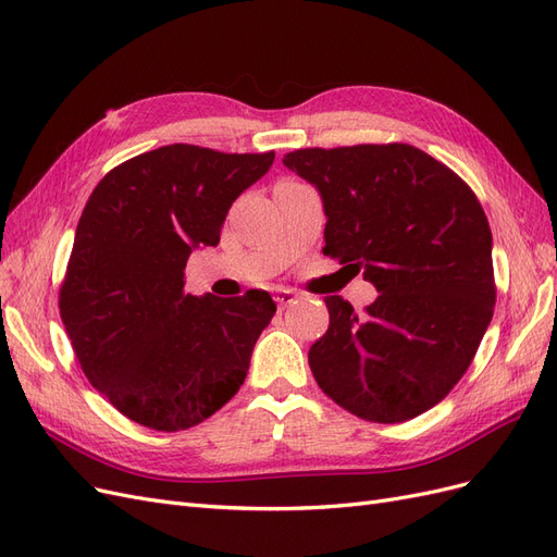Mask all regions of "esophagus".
<instances>
[{
	"instance_id": "1",
	"label": "esophagus",
	"mask_w": 557,
	"mask_h": 557,
	"mask_svg": "<svg viewBox=\"0 0 557 557\" xmlns=\"http://www.w3.org/2000/svg\"><path fill=\"white\" fill-rule=\"evenodd\" d=\"M274 299H276V307H278V309H285V307L297 305L299 295H297L295 290H290V288H278V290L274 293Z\"/></svg>"
}]
</instances>
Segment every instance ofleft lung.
I'll return each mask as SVG.
<instances>
[{
	"instance_id": "left-lung-1",
	"label": "left lung",
	"mask_w": 557,
	"mask_h": 557,
	"mask_svg": "<svg viewBox=\"0 0 557 557\" xmlns=\"http://www.w3.org/2000/svg\"><path fill=\"white\" fill-rule=\"evenodd\" d=\"M283 164L323 197L325 256L381 293L364 313L325 297L330 327L309 350L320 391L372 423L425 413L462 379L495 311L481 201L409 144L299 148Z\"/></svg>"
}]
</instances>
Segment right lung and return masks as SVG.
I'll return each mask as SVG.
<instances>
[{"instance_id": "1", "label": "right lung", "mask_w": 557, "mask_h": 557, "mask_svg": "<svg viewBox=\"0 0 557 557\" xmlns=\"http://www.w3.org/2000/svg\"><path fill=\"white\" fill-rule=\"evenodd\" d=\"M272 162L274 150L162 146L113 166L83 209L60 315L83 374L134 423L188 430L242 387L276 305L264 290L195 297L183 272Z\"/></svg>"}]
</instances>
